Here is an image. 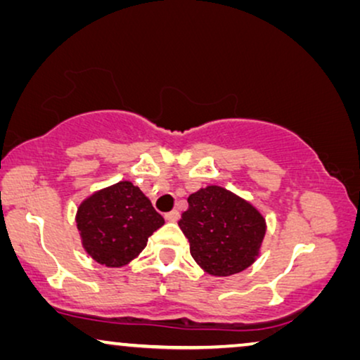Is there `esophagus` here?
Masks as SVG:
<instances>
[{
	"label": "esophagus",
	"instance_id": "1",
	"mask_svg": "<svg viewBox=\"0 0 360 360\" xmlns=\"http://www.w3.org/2000/svg\"><path fill=\"white\" fill-rule=\"evenodd\" d=\"M165 219L168 221L179 220V212L178 210H171V212H168V214H165Z\"/></svg>",
	"mask_w": 360,
	"mask_h": 360
}]
</instances>
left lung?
<instances>
[{
  "instance_id": "1",
  "label": "left lung",
  "mask_w": 360,
  "mask_h": 360,
  "mask_svg": "<svg viewBox=\"0 0 360 360\" xmlns=\"http://www.w3.org/2000/svg\"><path fill=\"white\" fill-rule=\"evenodd\" d=\"M187 202L189 209L178 224L192 257L207 274L226 277L256 261L266 219L255 205L220 186L202 187Z\"/></svg>"
}]
</instances>
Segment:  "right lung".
Listing matches in <instances>:
<instances>
[{"label":"right lung","instance_id":"1","mask_svg":"<svg viewBox=\"0 0 360 360\" xmlns=\"http://www.w3.org/2000/svg\"><path fill=\"white\" fill-rule=\"evenodd\" d=\"M163 225V217L130 181L96 191L81 202L77 212L81 245L105 267L129 264Z\"/></svg>","mask_w":360,"mask_h":360}]
</instances>
